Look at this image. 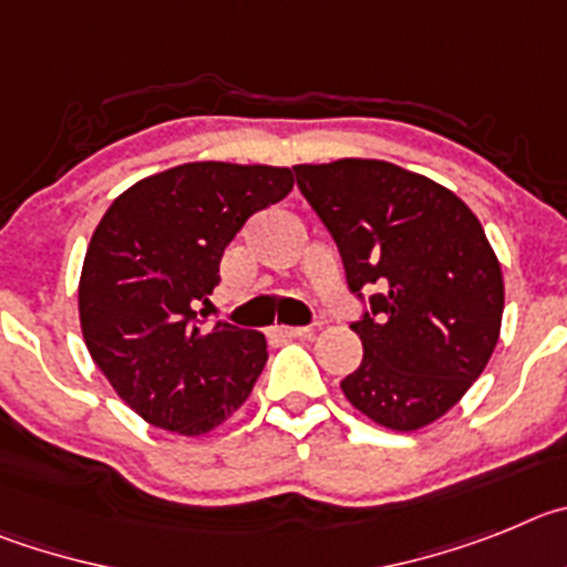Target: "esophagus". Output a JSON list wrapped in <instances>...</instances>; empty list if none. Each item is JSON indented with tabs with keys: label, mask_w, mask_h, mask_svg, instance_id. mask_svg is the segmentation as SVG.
Listing matches in <instances>:
<instances>
[{
	"label": "esophagus",
	"mask_w": 567,
	"mask_h": 567,
	"mask_svg": "<svg viewBox=\"0 0 567 567\" xmlns=\"http://www.w3.org/2000/svg\"><path fill=\"white\" fill-rule=\"evenodd\" d=\"M274 336L282 341H293V339H310L313 330L310 328H274Z\"/></svg>",
	"instance_id": "esophagus-1"
}]
</instances>
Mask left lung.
<instances>
[{
	"label": "left lung",
	"instance_id": "8db88e82",
	"mask_svg": "<svg viewBox=\"0 0 567 567\" xmlns=\"http://www.w3.org/2000/svg\"><path fill=\"white\" fill-rule=\"evenodd\" d=\"M333 234L353 293L375 285L353 321L364 359L341 381L372 423L415 432L481 379L499 339L503 271L472 208L430 177L370 157L293 166Z\"/></svg>",
	"mask_w": 567,
	"mask_h": 567
}]
</instances>
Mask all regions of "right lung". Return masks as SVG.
Segmentation results:
<instances>
[{"label": "right lung", "instance_id": "obj_1", "mask_svg": "<svg viewBox=\"0 0 567 567\" xmlns=\"http://www.w3.org/2000/svg\"><path fill=\"white\" fill-rule=\"evenodd\" d=\"M285 166L197 161L112 200L79 279L84 344L112 390L157 430L197 437L246 404L268 361L257 330L197 321L226 246L251 214L288 197Z\"/></svg>", "mask_w": 567, "mask_h": 567}]
</instances>
